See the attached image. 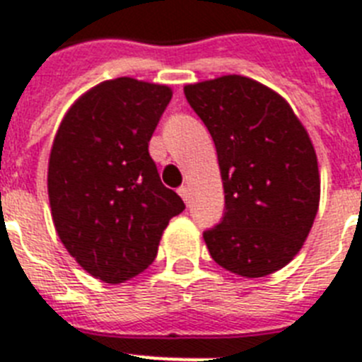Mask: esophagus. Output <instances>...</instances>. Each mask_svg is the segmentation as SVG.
I'll use <instances>...</instances> for the list:
<instances>
[{
	"label": "esophagus",
	"mask_w": 362,
	"mask_h": 362,
	"mask_svg": "<svg viewBox=\"0 0 362 362\" xmlns=\"http://www.w3.org/2000/svg\"><path fill=\"white\" fill-rule=\"evenodd\" d=\"M178 195H180L182 199H184V202H186V204H189V200H191L189 187H187V186H182V187H178Z\"/></svg>",
	"instance_id": "esophagus-1"
}]
</instances>
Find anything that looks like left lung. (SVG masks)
Listing matches in <instances>:
<instances>
[{
    "instance_id": "1",
    "label": "left lung",
    "mask_w": 362,
    "mask_h": 362,
    "mask_svg": "<svg viewBox=\"0 0 362 362\" xmlns=\"http://www.w3.org/2000/svg\"><path fill=\"white\" fill-rule=\"evenodd\" d=\"M217 148L224 215L204 232L217 265L245 278L284 269L308 239L320 202L308 130L274 90L241 75L184 86Z\"/></svg>"
}]
</instances>
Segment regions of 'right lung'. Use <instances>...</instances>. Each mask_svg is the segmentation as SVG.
Segmentation results:
<instances>
[{
  "mask_svg": "<svg viewBox=\"0 0 362 362\" xmlns=\"http://www.w3.org/2000/svg\"><path fill=\"white\" fill-rule=\"evenodd\" d=\"M171 97L163 84L105 81L73 103L53 139L47 193L54 230L69 256L105 284L144 272L169 221L186 208L148 154Z\"/></svg>",
  "mask_w": 362,
  "mask_h": 362,
  "instance_id": "1",
  "label": "right lung"
}]
</instances>
